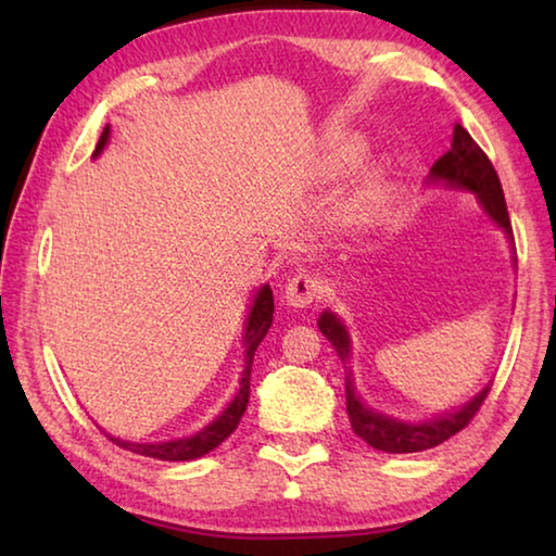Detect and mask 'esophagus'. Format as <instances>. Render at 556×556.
I'll return each mask as SVG.
<instances>
[{"instance_id": "esophagus-1", "label": "esophagus", "mask_w": 556, "mask_h": 556, "mask_svg": "<svg viewBox=\"0 0 556 556\" xmlns=\"http://www.w3.org/2000/svg\"><path fill=\"white\" fill-rule=\"evenodd\" d=\"M321 294V279L312 271H299L289 279V285L285 289V299L289 306L294 308H304L308 304H314V301Z\"/></svg>"}]
</instances>
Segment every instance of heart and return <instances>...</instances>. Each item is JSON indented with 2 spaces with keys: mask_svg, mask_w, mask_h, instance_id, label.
<instances>
[{
  "mask_svg": "<svg viewBox=\"0 0 556 556\" xmlns=\"http://www.w3.org/2000/svg\"><path fill=\"white\" fill-rule=\"evenodd\" d=\"M380 184H382L380 172H372L368 178H365V184L361 186V191H357L355 199H353V211L355 213H365V211L372 208V203L378 201Z\"/></svg>",
  "mask_w": 556,
  "mask_h": 556,
  "instance_id": "obj_1",
  "label": "heart"
}]
</instances>
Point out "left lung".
<instances>
[{
	"instance_id": "8db88e82",
	"label": "left lung",
	"mask_w": 556,
	"mask_h": 556,
	"mask_svg": "<svg viewBox=\"0 0 556 556\" xmlns=\"http://www.w3.org/2000/svg\"><path fill=\"white\" fill-rule=\"evenodd\" d=\"M431 178L456 188H466V191H473L478 195V201L483 203L485 213L491 215L507 235H513L501 178H497L491 159L485 156L483 149L473 142V137H470L460 125L454 127V142H451L448 152L444 156H439L434 166H431ZM318 328H321V333L333 343L338 355L345 361L348 351H351V338H348L341 318H336V314L331 312H324L321 318H318ZM488 392H491V388L476 394V397L464 404L460 409L448 412L444 417H437L431 421H421V425H407V421L390 419L380 412L365 407L361 397L355 394L351 380L345 384V404L348 417H351V427L365 444L384 451V454H417V451H427L444 444L446 439L468 427L470 419L476 417V412L481 409V404L485 402Z\"/></svg>"
}]
</instances>
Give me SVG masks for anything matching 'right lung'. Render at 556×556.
Returning <instances> with one entry per match:
<instances>
[{
  "mask_svg": "<svg viewBox=\"0 0 556 556\" xmlns=\"http://www.w3.org/2000/svg\"><path fill=\"white\" fill-rule=\"evenodd\" d=\"M110 139V127L102 129L100 142L96 147V156L102 152V147L108 144ZM271 318H275V296H271V289L265 287L260 289V294L252 304V312L248 316V328H244V370H242V380H240V390L235 394V400L228 404L218 419L211 421L208 427H203L199 434L186 437V439H176V441H162V444H135V441H122L110 437L112 444H117L119 448L131 451V454L139 456H149V458H159V460H191V458H201L213 451L215 446H220L225 439H228L235 429H238L240 419L244 409H248L250 402V372H252V357H255L257 345L262 343V338L267 336Z\"/></svg>",
  "mask_w": 556,
  "mask_h": 556,
  "instance_id": "right-lung-1",
  "label": "right lung"
}]
</instances>
